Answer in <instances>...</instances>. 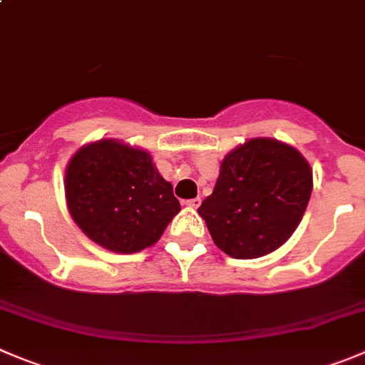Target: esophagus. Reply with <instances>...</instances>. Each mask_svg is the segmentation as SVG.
I'll return each mask as SVG.
<instances>
[{
    "instance_id": "obj_1",
    "label": "esophagus",
    "mask_w": 365,
    "mask_h": 365,
    "mask_svg": "<svg viewBox=\"0 0 365 365\" xmlns=\"http://www.w3.org/2000/svg\"><path fill=\"white\" fill-rule=\"evenodd\" d=\"M183 205L190 207V209H198V207L202 205V198H192V200H187V202H183Z\"/></svg>"
}]
</instances>
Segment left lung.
Masks as SVG:
<instances>
[{
  "mask_svg": "<svg viewBox=\"0 0 365 365\" xmlns=\"http://www.w3.org/2000/svg\"><path fill=\"white\" fill-rule=\"evenodd\" d=\"M312 189V169L297 149L252 138L225 156L198 212L217 248L236 259H255L294 234Z\"/></svg>",
  "mask_w": 365,
  "mask_h": 365,
  "instance_id": "left-lung-1",
  "label": "left lung"
}]
</instances>
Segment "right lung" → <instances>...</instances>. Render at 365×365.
<instances>
[{"instance_id":"1","label":"right lung","mask_w":365,"mask_h":365,"mask_svg":"<svg viewBox=\"0 0 365 365\" xmlns=\"http://www.w3.org/2000/svg\"><path fill=\"white\" fill-rule=\"evenodd\" d=\"M64 189L75 223L91 241L118 254L155 245L180 212L173 185L149 153L117 140L93 142L75 153Z\"/></svg>"}]
</instances>
